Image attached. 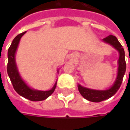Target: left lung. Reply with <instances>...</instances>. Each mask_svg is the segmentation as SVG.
<instances>
[{
  "instance_id": "1",
  "label": "left lung",
  "mask_w": 130,
  "mask_h": 130,
  "mask_svg": "<svg viewBox=\"0 0 130 130\" xmlns=\"http://www.w3.org/2000/svg\"><path fill=\"white\" fill-rule=\"evenodd\" d=\"M105 43H107L111 45L114 48H116L119 53V67H118L117 77L116 79L115 83H113L111 87L106 90H97L89 89L87 87H84L80 85H78V90L80 94L83 95L85 99L89 101L92 102H101L108 99L117 92L118 90L122 85L123 77L126 72V61H125V53L122 45L118 41L117 38L113 35H109L107 38H104L103 40ZM130 61V58H129Z\"/></svg>"
}]
</instances>
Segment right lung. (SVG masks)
Here are the masks:
<instances>
[{"label": "right lung", "instance_id": "obj_1", "mask_svg": "<svg viewBox=\"0 0 130 130\" xmlns=\"http://www.w3.org/2000/svg\"><path fill=\"white\" fill-rule=\"evenodd\" d=\"M25 32H26L18 35L13 40L12 43L8 48L7 64L8 75L11 79V82L12 83L13 87L14 88L15 91L19 95L32 101H40L46 99L54 92L57 83H55L54 86L51 90L47 91H41V90H37L30 88L20 77L15 61V53L17 51L20 39Z\"/></svg>", "mask_w": 130, "mask_h": 130}]
</instances>
